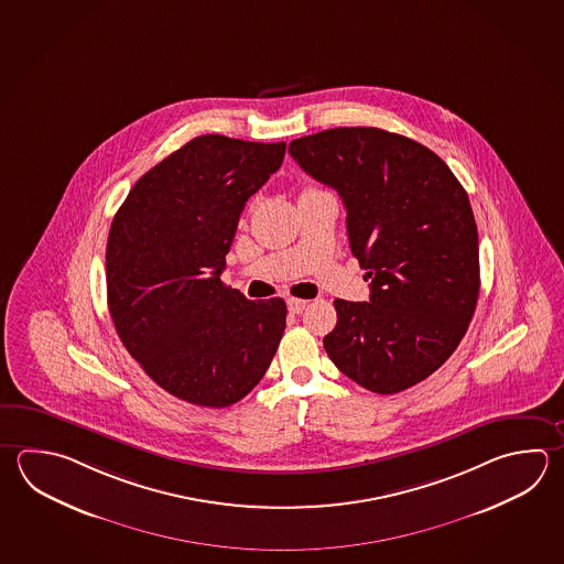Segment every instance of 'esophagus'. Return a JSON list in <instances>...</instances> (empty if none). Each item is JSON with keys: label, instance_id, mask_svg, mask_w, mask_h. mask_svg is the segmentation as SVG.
<instances>
[{"label": "esophagus", "instance_id": "esophagus-1", "mask_svg": "<svg viewBox=\"0 0 564 564\" xmlns=\"http://www.w3.org/2000/svg\"><path fill=\"white\" fill-rule=\"evenodd\" d=\"M307 307V301L305 299H288V308L289 313H293V315H299L303 308Z\"/></svg>", "mask_w": 564, "mask_h": 564}]
</instances>
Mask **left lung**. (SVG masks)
Returning a JSON list of instances; mask_svg holds the SVG:
<instances>
[{
	"instance_id": "left-lung-1",
	"label": "left lung",
	"mask_w": 564,
	"mask_h": 564,
	"mask_svg": "<svg viewBox=\"0 0 564 564\" xmlns=\"http://www.w3.org/2000/svg\"><path fill=\"white\" fill-rule=\"evenodd\" d=\"M291 158L347 209L369 303L335 299L323 345L343 375L372 393L421 383L457 349L477 307L478 235L468 195L431 149L377 128L293 139Z\"/></svg>"
}]
</instances>
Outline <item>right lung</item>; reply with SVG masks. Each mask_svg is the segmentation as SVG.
Listing matches in <instances>:
<instances>
[{"label": "right lung", "instance_id": "obj_1", "mask_svg": "<svg viewBox=\"0 0 564 564\" xmlns=\"http://www.w3.org/2000/svg\"><path fill=\"white\" fill-rule=\"evenodd\" d=\"M283 158L285 141L192 139L131 187L111 221V319L129 355L181 401L237 403L275 357L285 301H249L221 273L245 203Z\"/></svg>", "mask_w": 564, "mask_h": 564}]
</instances>
